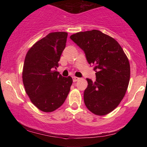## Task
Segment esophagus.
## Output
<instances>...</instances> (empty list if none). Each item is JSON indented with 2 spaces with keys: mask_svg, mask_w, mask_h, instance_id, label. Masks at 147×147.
<instances>
[{
  "mask_svg": "<svg viewBox=\"0 0 147 147\" xmlns=\"http://www.w3.org/2000/svg\"><path fill=\"white\" fill-rule=\"evenodd\" d=\"M72 79H73V82H77V81H78L79 79V77H72Z\"/></svg>",
  "mask_w": 147,
  "mask_h": 147,
  "instance_id": "1",
  "label": "esophagus"
}]
</instances>
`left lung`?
<instances>
[{"label":"left lung","instance_id":"obj_1","mask_svg":"<svg viewBox=\"0 0 147 147\" xmlns=\"http://www.w3.org/2000/svg\"><path fill=\"white\" fill-rule=\"evenodd\" d=\"M70 38L84 52L96 72L95 82L87 79L85 105L92 113L105 115L125 95L130 79L129 59L117 41L99 30L80 32Z\"/></svg>","mask_w":147,"mask_h":147}]
</instances>
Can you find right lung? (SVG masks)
<instances>
[{"instance_id":"add662e5","label":"right lung","mask_w":147,"mask_h":147,"mask_svg":"<svg viewBox=\"0 0 147 147\" xmlns=\"http://www.w3.org/2000/svg\"><path fill=\"white\" fill-rule=\"evenodd\" d=\"M68 33L48 34L28 50L23 69L25 92L34 106L43 112H52L65 102L72 84L71 77L56 71Z\"/></svg>"}]
</instances>
